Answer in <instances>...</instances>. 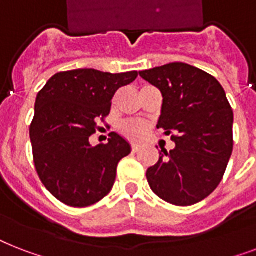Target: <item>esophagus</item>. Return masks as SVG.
Here are the masks:
<instances>
[{
	"instance_id": "1",
	"label": "esophagus",
	"mask_w": 256,
	"mask_h": 256,
	"mask_svg": "<svg viewBox=\"0 0 256 256\" xmlns=\"http://www.w3.org/2000/svg\"><path fill=\"white\" fill-rule=\"evenodd\" d=\"M132 152H140V144H132Z\"/></svg>"
}]
</instances>
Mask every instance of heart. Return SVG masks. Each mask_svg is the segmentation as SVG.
Returning a JSON list of instances; mask_svg holds the SVG:
<instances>
[{
    "mask_svg": "<svg viewBox=\"0 0 256 256\" xmlns=\"http://www.w3.org/2000/svg\"><path fill=\"white\" fill-rule=\"evenodd\" d=\"M120 130L128 140H140L148 134V128L142 120H128L120 124Z\"/></svg>",
    "mask_w": 256,
    "mask_h": 256,
    "instance_id": "heart-1",
    "label": "heart"
}]
</instances>
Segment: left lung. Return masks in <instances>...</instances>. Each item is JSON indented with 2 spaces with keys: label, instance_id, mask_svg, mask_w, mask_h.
I'll use <instances>...</instances> for the list:
<instances>
[{
  "label": "left lung",
  "instance_id": "1",
  "mask_svg": "<svg viewBox=\"0 0 256 256\" xmlns=\"http://www.w3.org/2000/svg\"><path fill=\"white\" fill-rule=\"evenodd\" d=\"M160 88L158 128L175 148L148 168L152 190L175 206H191L218 187L232 154L234 112L222 85L206 72L174 62L140 72Z\"/></svg>",
  "mask_w": 256,
  "mask_h": 256
}]
</instances>
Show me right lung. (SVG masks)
Masks as SVG:
<instances>
[{
  "label": "right lung",
  "mask_w": 256,
  "mask_h": 256,
  "mask_svg": "<svg viewBox=\"0 0 256 256\" xmlns=\"http://www.w3.org/2000/svg\"><path fill=\"white\" fill-rule=\"evenodd\" d=\"M136 77V72L69 70L54 74L38 92L30 126L34 164L44 186L62 203L90 206L114 186L118 162L132 146L116 132L106 144L92 146L88 138L110 112L116 90Z\"/></svg>",
  "instance_id": "1"
}]
</instances>
